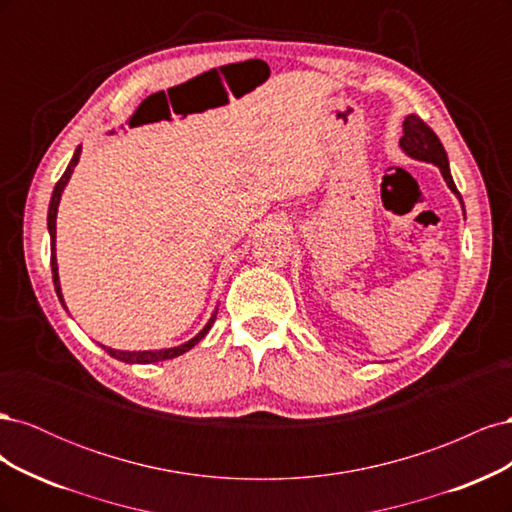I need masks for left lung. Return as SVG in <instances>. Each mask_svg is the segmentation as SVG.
Wrapping results in <instances>:
<instances>
[{
	"label": "left lung",
	"instance_id": "left-lung-1",
	"mask_svg": "<svg viewBox=\"0 0 512 512\" xmlns=\"http://www.w3.org/2000/svg\"><path fill=\"white\" fill-rule=\"evenodd\" d=\"M399 147L404 149L414 160L438 166L448 188H451V192L461 200V194H459L457 185L453 181V175H451V168H448V158H446V151L440 143V138L418 115H408L404 119V136L399 138ZM461 205H463V200H461Z\"/></svg>",
	"mask_w": 512,
	"mask_h": 512
}]
</instances>
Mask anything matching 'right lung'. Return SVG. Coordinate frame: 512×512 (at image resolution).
Returning a JSON list of instances; mask_svg holds the SVG:
<instances>
[{
    "mask_svg": "<svg viewBox=\"0 0 512 512\" xmlns=\"http://www.w3.org/2000/svg\"><path fill=\"white\" fill-rule=\"evenodd\" d=\"M79 158H81V145L76 147V151H74V156H72V160H70V164H68V168H66V173L61 175V179L55 183V190H53V196H51V205H49V218H46V224H49V235H51V271H53V284H55V292H57V297H59V301H61V305L66 307V303H64V297H61V286H59V273H57V256H55V220H57V207H59V200H61V192H64V188L68 185V181H70V175H72V170H74V166L79 164ZM218 312H213V316L209 318V322L205 324V329L200 331L196 337H192L190 342H185V344H181V346H175V348H166V350H113V348H106V346H102L108 354L113 356V359H117V361H123V363H143V365H147V363H158V361H168V359H175V356H179V354H183V352H188V350H192L200 339H203L207 333H209V329H211V324L215 322V316Z\"/></svg>",
    "mask_w": 512,
    "mask_h": 512,
    "instance_id": "add662e5",
    "label": "right lung"
}]
</instances>
